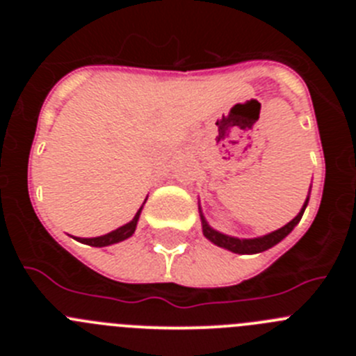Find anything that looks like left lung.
Masks as SVG:
<instances>
[{
    "label": "left lung",
    "mask_w": 356,
    "mask_h": 356,
    "mask_svg": "<svg viewBox=\"0 0 356 356\" xmlns=\"http://www.w3.org/2000/svg\"><path fill=\"white\" fill-rule=\"evenodd\" d=\"M307 203H308V197H307V201H305V205H303V209H301V212L298 213V216H296L291 222H287L284 228L276 229V232H273V234L264 235V237H259V238L228 237V235L219 234V232H216V229L210 228V226L207 225L205 219H203V216H201V222H203V235H205L209 241H212L213 244H217L219 248H226V250L234 251V253H241V254L260 253V251H266V250H269V248L275 246V244H278L282 238H285L289 234H291L292 229H294V226L301 221L305 209H307Z\"/></svg>",
    "instance_id": "1"
}]
</instances>
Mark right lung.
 Returning a JSON list of instances; mask_svg holds the SVG:
<instances>
[{"label":"right lung","mask_w":356,"mask_h":356,"mask_svg":"<svg viewBox=\"0 0 356 356\" xmlns=\"http://www.w3.org/2000/svg\"><path fill=\"white\" fill-rule=\"evenodd\" d=\"M140 210L139 212L135 213V217L131 219L128 225L121 226V228L114 229V232H110V234L106 235H102V237H94V238H78L80 242H83V244H89V246H96V248H103V246H110V244H115V242H121L124 241V238L131 237L135 232V226H137V221H139V216H140Z\"/></svg>","instance_id":"1"}]
</instances>
